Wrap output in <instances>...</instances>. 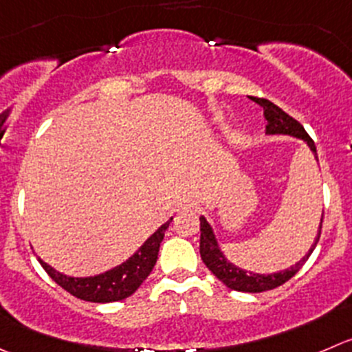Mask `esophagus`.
Listing matches in <instances>:
<instances>
[{
    "label": "esophagus",
    "instance_id": "esophagus-1",
    "mask_svg": "<svg viewBox=\"0 0 352 352\" xmlns=\"http://www.w3.org/2000/svg\"><path fill=\"white\" fill-rule=\"evenodd\" d=\"M197 208H199L197 201L184 199L182 203H179V206H177V211H179V213H182V211H196Z\"/></svg>",
    "mask_w": 352,
    "mask_h": 352
}]
</instances>
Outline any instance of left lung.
<instances>
[{
    "mask_svg": "<svg viewBox=\"0 0 352 352\" xmlns=\"http://www.w3.org/2000/svg\"><path fill=\"white\" fill-rule=\"evenodd\" d=\"M256 103L259 107H263V115H265V120H267V134L268 135H291V138L302 139V141L308 144V148L311 149L313 156L318 162V155H316V146L313 142V139L309 138L308 132L305 131L301 124L298 120L291 117V115L285 113L282 108H278L277 104H274L268 100H259L254 98ZM201 221V239H199V252L201 259L208 267V270L214 275L220 282H223L228 289L239 292H263L270 291V289L278 287V285L285 284L289 278L294 277L299 270L302 268V265L306 263V259L309 258V254L313 252V249L316 248V242H318L320 234H322V223H323V213L322 220H320L318 227V235L315 237V242L311 244L309 251L296 263L294 267L285 268V270L277 272V274H252V272L244 270V268L235 267L234 263H230L227 259V256L223 254V251L218 245L217 237H214V232L211 228V225L208 223V220L204 217H199Z\"/></svg>",
    "mask_w": 352,
    "mask_h": 352,
    "instance_id": "left-lung-1",
    "label": "left lung"
}]
</instances>
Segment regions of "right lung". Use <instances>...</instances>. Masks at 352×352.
<instances>
[{
  "instance_id": "right-lung-1",
  "label": "right lung",
  "mask_w": 352,
  "mask_h": 352,
  "mask_svg": "<svg viewBox=\"0 0 352 352\" xmlns=\"http://www.w3.org/2000/svg\"><path fill=\"white\" fill-rule=\"evenodd\" d=\"M162 225L127 261H124L118 267L104 272V274L94 275V277H68V275L60 274L50 267L47 263L39 259L46 274L56 282L60 287L70 292L75 298L89 302H115L129 298L139 289V285L148 278L151 270L155 268L156 259H158L160 244L165 237V230L168 228L170 221Z\"/></svg>"
}]
</instances>
